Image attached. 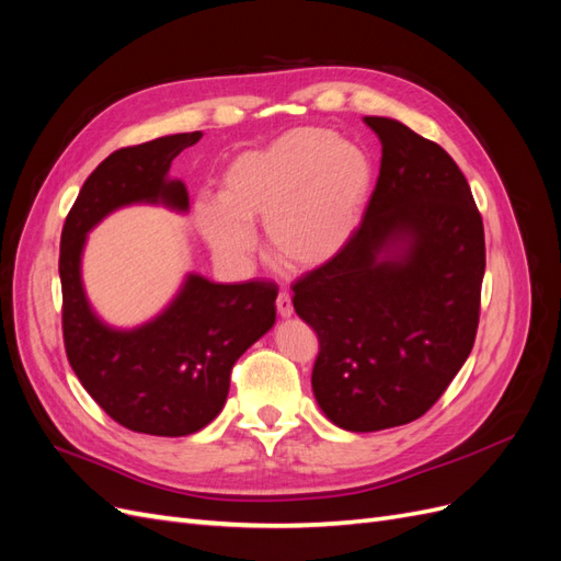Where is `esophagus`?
<instances>
[{"mask_svg": "<svg viewBox=\"0 0 561 561\" xmlns=\"http://www.w3.org/2000/svg\"><path fill=\"white\" fill-rule=\"evenodd\" d=\"M276 311L283 316V318H290L295 313V307H293V299L287 293H280L278 299H276Z\"/></svg>", "mask_w": 561, "mask_h": 561, "instance_id": "34e87169", "label": "esophagus"}]
</instances>
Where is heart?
<instances>
[{
	"mask_svg": "<svg viewBox=\"0 0 561 561\" xmlns=\"http://www.w3.org/2000/svg\"><path fill=\"white\" fill-rule=\"evenodd\" d=\"M371 192L360 147L322 128H295L262 149L229 159L215 198H198L196 227L227 264H243L264 219L268 252L285 268L332 262L358 229Z\"/></svg>",
	"mask_w": 561,
	"mask_h": 561,
	"instance_id": "obj_1",
	"label": "heart"
}]
</instances>
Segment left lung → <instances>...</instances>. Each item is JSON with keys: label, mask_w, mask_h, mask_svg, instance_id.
Listing matches in <instances>:
<instances>
[{"label": "left lung", "mask_w": 561, "mask_h": 561, "mask_svg": "<svg viewBox=\"0 0 561 561\" xmlns=\"http://www.w3.org/2000/svg\"><path fill=\"white\" fill-rule=\"evenodd\" d=\"M363 122L381 168L346 248L293 287L318 334L311 386L334 426L375 433L426 414L474 344L484 227L447 151L388 116Z\"/></svg>", "instance_id": "1"}]
</instances>
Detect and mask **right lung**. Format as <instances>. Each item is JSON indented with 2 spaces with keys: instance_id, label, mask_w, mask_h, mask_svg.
I'll list each match as a JSON object with an SVG mask.
<instances>
[{
  "instance_id": "add662e5",
  "label": "right lung",
  "mask_w": 561,
  "mask_h": 561,
  "mask_svg": "<svg viewBox=\"0 0 561 561\" xmlns=\"http://www.w3.org/2000/svg\"><path fill=\"white\" fill-rule=\"evenodd\" d=\"M201 138V130L175 133L116 149L83 182L60 236L67 360L116 423L159 437L198 433L222 412L233 363L274 328L278 287L186 274L161 313L142 325L114 328L91 307L81 260L89 233L118 208L190 210L184 182L168 171Z\"/></svg>"
}]
</instances>
